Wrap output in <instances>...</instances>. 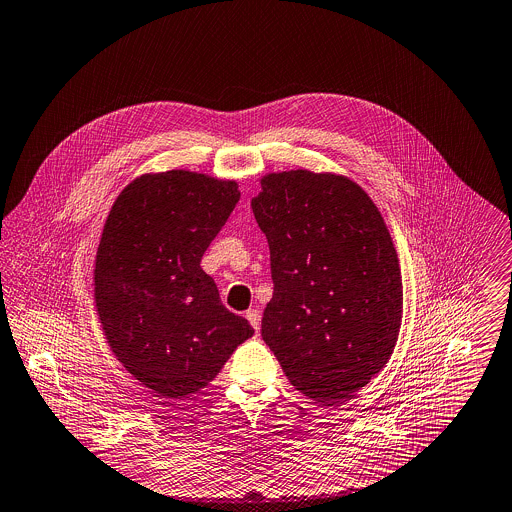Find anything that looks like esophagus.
<instances>
[{
    "instance_id": "obj_1",
    "label": "esophagus",
    "mask_w": 512,
    "mask_h": 512,
    "mask_svg": "<svg viewBox=\"0 0 512 512\" xmlns=\"http://www.w3.org/2000/svg\"><path fill=\"white\" fill-rule=\"evenodd\" d=\"M245 317H247V321L251 323V327H253L255 331H259V327H261V311H259V309H249V311L245 313Z\"/></svg>"
}]
</instances>
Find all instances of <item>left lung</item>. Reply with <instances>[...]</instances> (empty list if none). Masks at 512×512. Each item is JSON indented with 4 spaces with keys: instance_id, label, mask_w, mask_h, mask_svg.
<instances>
[{
    "instance_id": "1",
    "label": "left lung",
    "mask_w": 512,
    "mask_h": 512,
    "mask_svg": "<svg viewBox=\"0 0 512 512\" xmlns=\"http://www.w3.org/2000/svg\"><path fill=\"white\" fill-rule=\"evenodd\" d=\"M251 209L271 251L263 341L305 397L351 399L391 359L403 315L377 205L349 177L293 169L265 175Z\"/></svg>"
}]
</instances>
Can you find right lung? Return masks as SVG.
Masks as SVG:
<instances>
[{"label": "right lung", "instance_id": "add662e5", "mask_svg": "<svg viewBox=\"0 0 512 512\" xmlns=\"http://www.w3.org/2000/svg\"><path fill=\"white\" fill-rule=\"evenodd\" d=\"M239 197L235 181L185 169L147 173L119 193L105 219L95 309L117 361L159 397L207 387L255 333L223 307L201 269Z\"/></svg>", "mask_w": 512, "mask_h": 512}]
</instances>
